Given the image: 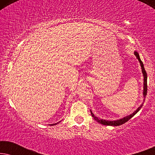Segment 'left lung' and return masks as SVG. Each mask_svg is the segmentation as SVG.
<instances>
[{
  "mask_svg": "<svg viewBox=\"0 0 155 155\" xmlns=\"http://www.w3.org/2000/svg\"><path fill=\"white\" fill-rule=\"evenodd\" d=\"M134 54L135 56H136V58H137V60L139 61L140 62V66H141V69H142V73H143V77H144V79H143V98H144V101L145 100V97L146 95H147V73H146L145 70V68H144V65H143V63L142 62L140 58V56H139V54L137 53V51H135L134 52ZM143 103L141 104L140 106L137 108V109L135 110V111L132 113L131 114H130L129 116H125V117L122 118H120V119L118 120H104V119H101V118H99L98 117H97V116H94V114L92 113V111L90 110L91 111V114H92V116L93 118H94V120H96L97 122L99 123V124H101L102 125H104V126H120V125L125 124V123L128 121V120H130L131 118L133 117V116H134L135 114H136L137 112H138L140 109L143 107Z\"/></svg>",
  "mask_w": 155,
  "mask_h": 155,
  "instance_id": "8db88e82",
  "label": "left lung"
}]
</instances>
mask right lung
Wrapping results in <instances>:
<instances>
[{
	"mask_svg": "<svg viewBox=\"0 0 155 155\" xmlns=\"http://www.w3.org/2000/svg\"><path fill=\"white\" fill-rule=\"evenodd\" d=\"M61 121H59V122H58V123H56V124H50L49 126H54V125H56V124H59V123H60Z\"/></svg>",
	"mask_w": 155,
	"mask_h": 155,
	"instance_id": "right-lung-1",
	"label": "right lung"
}]
</instances>
